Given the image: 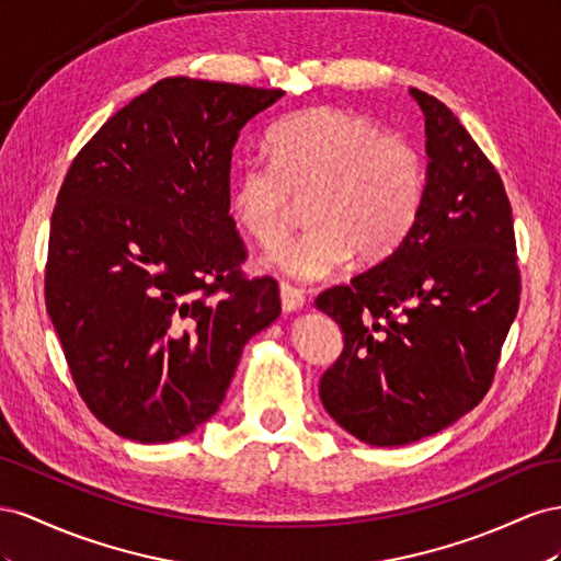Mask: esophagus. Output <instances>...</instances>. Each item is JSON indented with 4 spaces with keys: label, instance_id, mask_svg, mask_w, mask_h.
<instances>
[{
    "label": "esophagus",
    "instance_id": "esophagus-1",
    "mask_svg": "<svg viewBox=\"0 0 561 561\" xmlns=\"http://www.w3.org/2000/svg\"><path fill=\"white\" fill-rule=\"evenodd\" d=\"M279 296H282V308L286 312H291V310H298V308L306 306V294H302L298 286H294L289 282H282L279 284Z\"/></svg>",
    "mask_w": 561,
    "mask_h": 561
}]
</instances>
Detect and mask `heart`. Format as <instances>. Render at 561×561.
<instances>
[{
    "label": "heart",
    "mask_w": 561,
    "mask_h": 561,
    "mask_svg": "<svg viewBox=\"0 0 561 561\" xmlns=\"http://www.w3.org/2000/svg\"><path fill=\"white\" fill-rule=\"evenodd\" d=\"M267 157L239 159L230 183L234 226L259 244L291 230L298 202L310 230L270 253V263L298 279H322L357 253L388 259L421 216L427 167L402 134L339 107H310L284 117L267 134Z\"/></svg>",
    "instance_id": "obj_1"
}]
</instances>
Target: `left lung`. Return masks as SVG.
Listing matches in <instances>:
<instances>
[{
    "mask_svg": "<svg viewBox=\"0 0 561 561\" xmlns=\"http://www.w3.org/2000/svg\"><path fill=\"white\" fill-rule=\"evenodd\" d=\"M411 95L430 157L421 216L386 261L317 296L343 331L319 397L374 446L435 435L482 402L522 294L501 173L449 107Z\"/></svg>",
    "mask_w": 561,
    "mask_h": 561,
    "instance_id": "left-lung-1",
    "label": "left lung"
}]
</instances>
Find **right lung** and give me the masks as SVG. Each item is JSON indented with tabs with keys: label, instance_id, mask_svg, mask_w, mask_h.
<instances>
[{
	"label": "right lung",
	"instance_id": "right-lung-1",
	"mask_svg": "<svg viewBox=\"0 0 561 561\" xmlns=\"http://www.w3.org/2000/svg\"><path fill=\"white\" fill-rule=\"evenodd\" d=\"M282 89L167 77L77 152L49 232L44 298L70 376L115 435L173 442L209 421L279 286L244 275L232 148Z\"/></svg>",
	"mask_w": 561,
	"mask_h": 561
}]
</instances>
